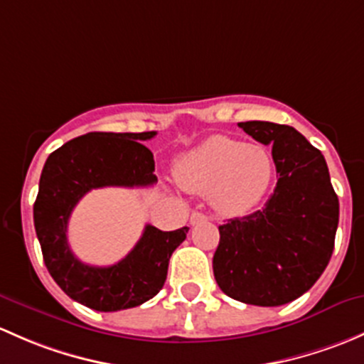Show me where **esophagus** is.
I'll return each mask as SVG.
<instances>
[{
    "instance_id": "1",
    "label": "esophagus",
    "mask_w": 364,
    "mask_h": 364,
    "mask_svg": "<svg viewBox=\"0 0 364 364\" xmlns=\"http://www.w3.org/2000/svg\"><path fill=\"white\" fill-rule=\"evenodd\" d=\"M208 217L205 215V213H201V212H193V215H191V224H200V223H203V220H207Z\"/></svg>"
}]
</instances>
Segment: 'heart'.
Listing matches in <instances>:
<instances>
[{"label":"heart","mask_w":364,"mask_h":364,"mask_svg":"<svg viewBox=\"0 0 364 364\" xmlns=\"http://www.w3.org/2000/svg\"><path fill=\"white\" fill-rule=\"evenodd\" d=\"M175 177L191 193L210 194L223 212L240 213L268 191L273 159L261 145L215 134L178 159Z\"/></svg>","instance_id":"obj_1"}]
</instances>
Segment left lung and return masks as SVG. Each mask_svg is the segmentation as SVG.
I'll use <instances>...</instances> for the list:
<instances>
[{"label":"left lung","instance_id":"obj_1","mask_svg":"<svg viewBox=\"0 0 364 364\" xmlns=\"http://www.w3.org/2000/svg\"><path fill=\"white\" fill-rule=\"evenodd\" d=\"M272 145L275 191L264 207L219 226L213 277L224 294L247 305L279 306L305 294L331 259L338 196L319 149L294 127L238 122Z\"/></svg>","mask_w":364,"mask_h":364}]
</instances>
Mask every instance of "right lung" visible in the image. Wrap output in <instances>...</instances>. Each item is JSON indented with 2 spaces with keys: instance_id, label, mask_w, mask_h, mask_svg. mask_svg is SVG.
Masks as SVG:
<instances>
[{
  "instance_id": "right-lung-1",
  "label": "right lung",
  "mask_w": 364,
  "mask_h": 364,
  "mask_svg": "<svg viewBox=\"0 0 364 364\" xmlns=\"http://www.w3.org/2000/svg\"><path fill=\"white\" fill-rule=\"evenodd\" d=\"M145 133H87L66 141L45 161L33 217L45 266L75 301L98 312L133 309L163 289L173 250L189 228L161 231L147 224L129 254L112 266L77 259L68 245V220L75 205L100 187H147L157 182L154 156L140 141Z\"/></svg>"
}]
</instances>
